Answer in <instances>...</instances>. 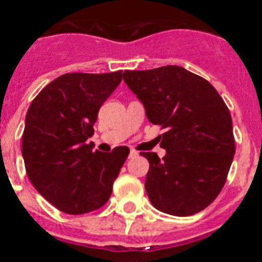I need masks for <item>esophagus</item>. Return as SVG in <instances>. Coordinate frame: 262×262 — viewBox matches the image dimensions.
Returning a JSON list of instances; mask_svg holds the SVG:
<instances>
[{"label": "esophagus", "mask_w": 262, "mask_h": 262, "mask_svg": "<svg viewBox=\"0 0 262 262\" xmlns=\"http://www.w3.org/2000/svg\"><path fill=\"white\" fill-rule=\"evenodd\" d=\"M137 156L138 153L136 151V150H130V153H129V157H130V158H134V157H137Z\"/></svg>", "instance_id": "obj_1"}]
</instances>
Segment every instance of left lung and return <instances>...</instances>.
Wrapping results in <instances>:
<instances>
[{
    "label": "left lung",
    "instance_id": "left-lung-1",
    "mask_svg": "<svg viewBox=\"0 0 262 262\" xmlns=\"http://www.w3.org/2000/svg\"><path fill=\"white\" fill-rule=\"evenodd\" d=\"M124 81L149 121L165 129L162 159L141 151L150 165L145 188L151 204L174 216L204 210L220 194L235 156L226 103L206 79L179 66L125 71Z\"/></svg>",
    "mask_w": 262,
    "mask_h": 262
}]
</instances>
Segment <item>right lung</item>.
<instances>
[{
    "label": "right lung",
    "instance_id": "right-lung-1",
    "mask_svg": "<svg viewBox=\"0 0 262 262\" xmlns=\"http://www.w3.org/2000/svg\"><path fill=\"white\" fill-rule=\"evenodd\" d=\"M111 74H64L33 100L25 120L22 157L27 177L40 195L71 215L108 202L113 182L129 156L126 146L93 151V124L100 106L122 80Z\"/></svg>",
    "mask_w": 262,
    "mask_h": 262
}]
</instances>
